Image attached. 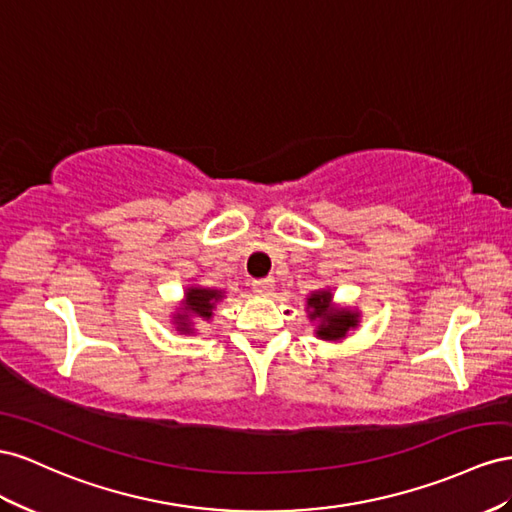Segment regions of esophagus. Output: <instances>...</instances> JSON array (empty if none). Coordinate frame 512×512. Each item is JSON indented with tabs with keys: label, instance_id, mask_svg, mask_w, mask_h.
Returning <instances> with one entry per match:
<instances>
[{
	"label": "esophagus",
	"instance_id": "1",
	"mask_svg": "<svg viewBox=\"0 0 512 512\" xmlns=\"http://www.w3.org/2000/svg\"><path fill=\"white\" fill-rule=\"evenodd\" d=\"M274 289V279H261V281H253V291L259 296H270Z\"/></svg>",
	"mask_w": 512,
	"mask_h": 512
}]
</instances>
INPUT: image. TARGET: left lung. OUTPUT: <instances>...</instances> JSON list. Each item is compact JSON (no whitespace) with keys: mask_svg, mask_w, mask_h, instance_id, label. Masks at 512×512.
Here are the masks:
<instances>
[{"mask_svg":"<svg viewBox=\"0 0 512 512\" xmlns=\"http://www.w3.org/2000/svg\"><path fill=\"white\" fill-rule=\"evenodd\" d=\"M306 315L315 324V337L332 343L343 341L360 324V311L334 304L330 289H317L306 296Z\"/></svg>","mask_w":512,"mask_h":512,"instance_id":"8db88e82","label":"left lung"}]
</instances>
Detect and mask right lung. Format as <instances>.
<instances>
[{"label":"right lung","mask_w":512,"mask_h":512,"mask_svg":"<svg viewBox=\"0 0 512 512\" xmlns=\"http://www.w3.org/2000/svg\"><path fill=\"white\" fill-rule=\"evenodd\" d=\"M223 298H225L223 289L201 287V285L186 287L182 304L171 315L175 330L180 334H193L195 321H210L214 317L218 302Z\"/></svg>","instance_id":"obj_1"}]
</instances>
